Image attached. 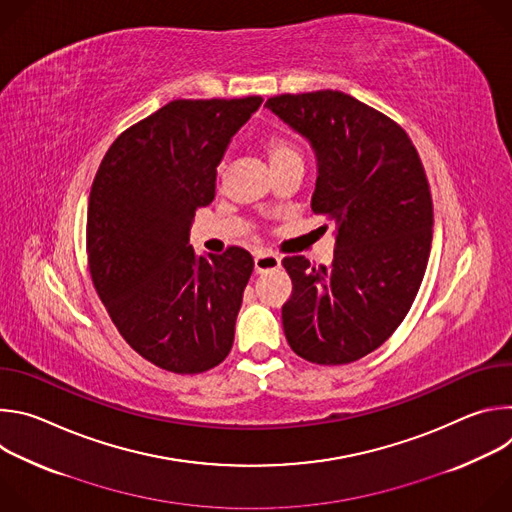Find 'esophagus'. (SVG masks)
Masks as SVG:
<instances>
[{
	"label": "esophagus",
	"mask_w": 512,
	"mask_h": 512,
	"mask_svg": "<svg viewBox=\"0 0 512 512\" xmlns=\"http://www.w3.org/2000/svg\"><path fill=\"white\" fill-rule=\"evenodd\" d=\"M281 265V259L273 253H259L255 255V271L257 273H265V271H271V269H277Z\"/></svg>",
	"instance_id": "esophagus-1"
}]
</instances>
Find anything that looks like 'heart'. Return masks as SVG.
Here are the masks:
<instances>
[{
    "instance_id": "b5f03b06",
    "label": "heart",
    "mask_w": 512,
    "mask_h": 512,
    "mask_svg": "<svg viewBox=\"0 0 512 512\" xmlns=\"http://www.w3.org/2000/svg\"><path fill=\"white\" fill-rule=\"evenodd\" d=\"M265 152H267V156H269L271 168H277V166H283V164H287V162L300 160L298 150H296L294 145H291L283 135H279V133L267 135V139H265Z\"/></svg>"
}]
</instances>
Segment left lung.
Masks as SVG:
<instances>
[{
	"mask_svg": "<svg viewBox=\"0 0 512 512\" xmlns=\"http://www.w3.org/2000/svg\"><path fill=\"white\" fill-rule=\"evenodd\" d=\"M265 107L310 141L312 210L336 225L328 267L283 259L294 283L285 338L310 362H354L397 330L425 275L433 204L423 164L393 119L346 93L277 95Z\"/></svg>",
	"mask_w": 512,
	"mask_h": 512,
	"instance_id": "8db88e82",
	"label": "left lung"
}]
</instances>
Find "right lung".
Wrapping results in <instances>:
<instances>
[{"mask_svg":"<svg viewBox=\"0 0 512 512\" xmlns=\"http://www.w3.org/2000/svg\"><path fill=\"white\" fill-rule=\"evenodd\" d=\"M263 103L178 99L125 129L91 186L87 253L97 294L125 342L156 367L196 375L233 348L253 257L196 255L190 225L214 198L216 166Z\"/></svg>","mask_w":512,"mask_h":512,"instance_id":"right-lung-1","label":"right lung"}]
</instances>
